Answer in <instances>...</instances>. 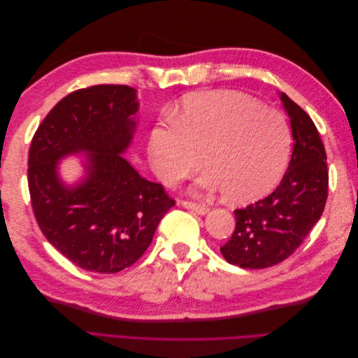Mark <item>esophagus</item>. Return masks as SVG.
Segmentation results:
<instances>
[{
  "mask_svg": "<svg viewBox=\"0 0 358 358\" xmlns=\"http://www.w3.org/2000/svg\"><path fill=\"white\" fill-rule=\"evenodd\" d=\"M182 206L185 209H189L192 212H196L199 215H206L209 212V208L208 206H203V204H199V203H192V201H182Z\"/></svg>",
  "mask_w": 358,
  "mask_h": 358,
  "instance_id": "1",
  "label": "esophagus"
}]
</instances>
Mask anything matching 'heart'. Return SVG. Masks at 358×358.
I'll use <instances>...</instances> for the list:
<instances>
[{
	"mask_svg": "<svg viewBox=\"0 0 358 358\" xmlns=\"http://www.w3.org/2000/svg\"><path fill=\"white\" fill-rule=\"evenodd\" d=\"M291 150L285 119L236 92L203 94L183 103L175 127L150 133L148 152L157 176L175 183L203 164L196 183L206 192L224 191L233 203H251L282 178Z\"/></svg>",
	"mask_w": 358,
	"mask_h": 358,
	"instance_id": "heart-1",
	"label": "heart"
}]
</instances>
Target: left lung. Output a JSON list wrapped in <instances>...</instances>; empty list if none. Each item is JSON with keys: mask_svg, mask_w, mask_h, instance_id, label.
Returning a JSON list of instances; mask_svg holds the SVG:
<instances>
[{"mask_svg": "<svg viewBox=\"0 0 358 358\" xmlns=\"http://www.w3.org/2000/svg\"><path fill=\"white\" fill-rule=\"evenodd\" d=\"M279 99L294 142L288 170L270 196L234 210V233L221 248L227 262L242 268L284 262L318 222L327 201V157L318 129L287 94L279 92Z\"/></svg>", "mask_w": 358, "mask_h": 358, "instance_id": "8db88e82", "label": "left lung"}]
</instances>
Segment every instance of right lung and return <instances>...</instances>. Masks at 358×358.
Instances as JSON below:
<instances>
[{"mask_svg": "<svg viewBox=\"0 0 358 358\" xmlns=\"http://www.w3.org/2000/svg\"><path fill=\"white\" fill-rule=\"evenodd\" d=\"M137 91L96 85L71 92L43 119L28 157L40 230L71 263L96 273L134 264L175 200L124 158L137 128ZM83 155V176L60 178V159Z\"/></svg>", "mask_w": 358, "mask_h": 358, "instance_id": "add662e5", "label": "right lung"}]
</instances>
